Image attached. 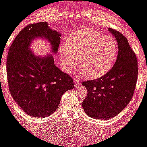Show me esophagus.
<instances>
[{"mask_svg":"<svg viewBox=\"0 0 147 147\" xmlns=\"http://www.w3.org/2000/svg\"><path fill=\"white\" fill-rule=\"evenodd\" d=\"M80 80H78V79H74V84H75V86H78L80 85Z\"/></svg>","mask_w":147,"mask_h":147,"instance_id":"1","label":"esophagus"}]
</instances>
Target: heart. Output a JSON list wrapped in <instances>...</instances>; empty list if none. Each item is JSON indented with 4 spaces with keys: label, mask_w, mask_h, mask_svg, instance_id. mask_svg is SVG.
Returning <instances> with one entry per match:
<instances>
[{
    "label": "heart",
    "mask_w": 147,
    "mask_h": 147,
    "mask_svg": "<svg viewBox=\"0 0 147 147\" xmlns=\"http://www.w3.org/2000/svg\"><path fill=\"white\" fill-rule=\"evenodd\" d=\"M61 59L65 71L72 69L79 58V65L89 78H98L107 73L117 55L115 41L94 29L80 30L62 44Z\"/></svg>",
    "instance_id": "b5f03b06"
}]
</instances>
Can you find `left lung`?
Segmentation results:
<instances>
[{
  "mask_svg": "<svg viewBox=\"0 0 147 147\" xmlns=\"http://www.w3.org/2000/svg\"><path fill=\"white\" fill-rule=\"evenodd\" d=\"M118 42V53L113 67L106 75L84 81L88 94L82 107L89 116L108 120L118 115L133 96L138 76L137 58L127 39L118 31L109 28Z\"/></svg>",
  "mask_w": 147,
  "mask_h": 147,
  "instance_id": "1",
  "label": "left lung"
}]
</instances>
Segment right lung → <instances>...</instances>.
Wrapping results in <instances>:
<instances>
[{
    "mask_svg": "<svg viewBox=\"0 0 147 147\" xmlns=\"http://www.w3.org/2000/svg\"><path fill=\"white\" fill-rule=\"evenodd\" d=\"M61 34L47 22L30 24L20 32L7 53V78L12 98L29 115L44 118L55 112L61 96L74 88L71 76L54 64L52 55L38 57L31 52L34 38L47 39L56 53Z\"/></svg>",
    "mask_w": 147,
    "mask_h": 147,
    "instance_id": "add662e5",
    "label": "right lung"
}]
</instances>
